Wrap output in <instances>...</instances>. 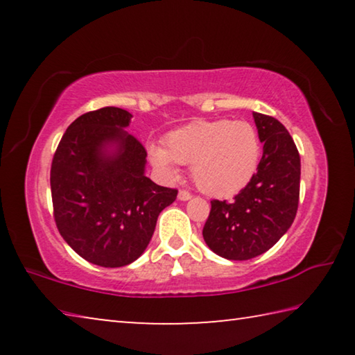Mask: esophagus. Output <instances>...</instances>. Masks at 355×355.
I'll return each mask as SVG.
<instances>
[{
    "instance_id": "1",
    "label": "esophagus",
    "mask_w": 355,
    "mask_h": 355,
    "mask_svg": "<svg viewBox=\"0 0 355 355\" xmlns=\"http://www.w3.org/2000/svg\"><path fill=\"white\" fill-rule=\"evenodd\" d=\"M192 197V194L191 192H188V191H184V189H180V192H178V199L180 200H183V202H186V200H189Z\"/></svg>"
}]
</instances>
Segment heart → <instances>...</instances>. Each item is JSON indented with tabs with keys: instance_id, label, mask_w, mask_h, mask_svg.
<instances>
[{
	"instance_id": "heart-1",
	"label": "heart",
	"mask_w": 355,
	"mask_h": 355,
	"mask_svg": "<svg viewBox=\"0 0 355 355\" xmlns=\"http://www.w3.org/2000/svg\"><path fill=\"white\" fill-rule=\"evenodd\" d=\"M148 156L166 177L177 175V163L192 164L197 188L213 197H230L254 178L261 142L254 125L244 120H194L171 131L164 147L150 146Z\"/></svg>"
}]
</instances>
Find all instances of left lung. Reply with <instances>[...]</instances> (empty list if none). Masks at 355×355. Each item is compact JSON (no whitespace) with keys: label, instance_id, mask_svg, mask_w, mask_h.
Returning <instances> with one entry per match:
<instances>
[{"label":"left lung","instance_id":"8db88e82","mask_svg":"<svg viewBox=\"0 0 355 355\" xmlns=\"http://www.w3.org/2000/svg\"><path fill=\"white\" fill-rule=\"evenodd\" d=\"M263 156L254 178L233 200H211L203 239L227 260H250L269 250L297 213L300 156L277 119L254 112Z\"/></svg>","mask_w":355,"mask_h":355}]
</instances>
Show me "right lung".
Segmentation results:
<instances>
[{
	"mask_svg": "<svg viewBox=\"0 0 355 355\" xmlns=\"http://www.w3.org/2000/svg\"><path fill=\"white\" fill-rule=\"evenodd\" d=\"M131 117L114 106L83 114L64 133L51 163L58 230L78 255L103 268L137 260L159 213L178 194L146 177V148L125 131Z\"/></svg>",
	"mask_w": 355,
	"mask_h": 355,
	"instance_id": "right-lung-1",
	"label": "right lung"
}]
</instances>
